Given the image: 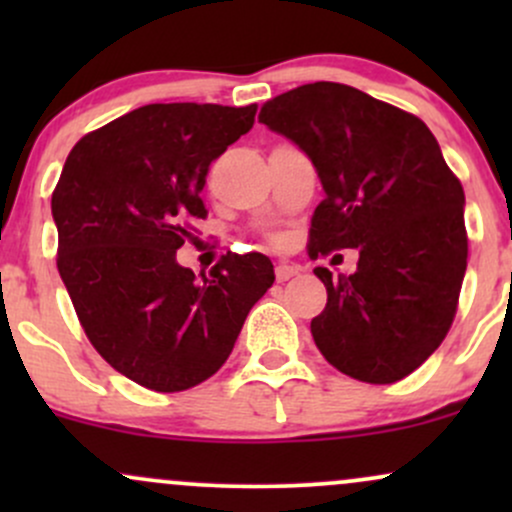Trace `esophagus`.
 Instances as JSON below:
<instances>
[{
	"instance_id": "obj_1",
	"label": "esophagus",
	"mask_w": 512,
	"mask_h": 512,
	"mask_svg": "<svg viewBox=\"0 0 512 512\" xmlns=\"http://www.w3.org/2000/svg\"><path fill=\"white\" fill-rule=\"evenodd\" d=\"M274 274H276V281H289L291 276L298 274V267H293V264H289V262H279L276 264Z\"/></svg>"
}]
</instances>
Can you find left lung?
Here are the masks:
<instances>
[{
    "instance_id": "left-lung-1",
    "label": "left lung",
    "mask_w": 512,
    "mask_h": 512,
    "mask_svg": "<svg viewBox=\"0 0 512 512\" xmlns=\"http://www.w3.org/2000/svg\"><path fill=\"white\" fill-rule=\"evenodd\" d=\"M260 122L310 158L325 199L310 255L358 250L354 274L315 267L327 305L317 349L363 383L407 378L448 334L467 269L464 192L419 117L354 86L315 81L262 105Z\"/></svg>"
}]
</instances>
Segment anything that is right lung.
I'll return each instance as SVG.
<instances>
[{"instance_id": "1", "label": "right lung", "mask_w": 512, "mask_h": 512, "mask_svg": "<svg viewBox=\"0 0 512 512\" xmlns=\"http://www.w3.org/2000/svg\"><path fill=\"white\" fill-rule=\"evenodd\" d=\"M255 105L151 103L86 134L52 192L57 269L81 327L117 373L156 392L195 387L233 351L274 284L260 252L199 274L175 252L204 219L209 166L255 125Z\"/></svg>"}]
</instances>
